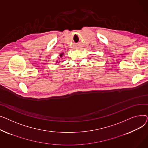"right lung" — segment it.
Returning <instances> with one entry per match:
<instances>
[{
    "label": "right lung",
    "mask_w": 148,
    "mask_h": 148,
    "mask_svg": "<svg viewBox=\"0 0 148 148\" xmlns=\"http://www.w3.org/2000/svg\"><path fill=\"white\" fill-rule=\"evenodd\" d=\"M63 54H64V53H62L60 54V58H62V56H63ZM57 62H58V61H57Z\"/></svg>",
    "instance_id": "1"
}]
</instances>
